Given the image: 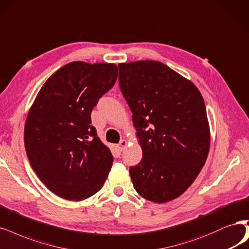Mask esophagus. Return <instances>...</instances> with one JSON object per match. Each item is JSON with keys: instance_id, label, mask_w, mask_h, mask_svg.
I'll use <instances>...</instances> for the list:
<instances>
[{"instance_id": "34e87169", "label": "esophagus", "mask_w": 249, "mask_h": 249, "mask_svg": "<svg viewBox=\"0 0 249 249\" xmlns=\"http://www.w3.org/2000/svg\"><path fill=\"white\" fill-rule=\"evenodd\" d=\"M126 145H127V141L126 140H122L121 142H119V144H118V149L121 150V151H123L126 147Z\"/></svg>"}]
</instances>
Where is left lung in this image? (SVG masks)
Returning <instances> with one entry per match:
<instances>
[{"label":"left lung","mask_w":249,"mask_h":249,"mask_svg":"<svg viewBox=\"0 0 249 249\" xmlns=\"http://www.w3.org/2000/svg\"><path fill=\"white\" fill-rule=\"evenodd\" d=\"M119 87L133 113L143 158L130 168L140 196L166 203L199 175L210 147L206 107L196 85L156 61L119 64Z\"/></svg>","instance_id":"8db88e82"}]
</instances>
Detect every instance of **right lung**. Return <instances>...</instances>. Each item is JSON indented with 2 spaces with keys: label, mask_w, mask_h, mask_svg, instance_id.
<instances>
[{
  "label": "right lung",
  "mask_w": 249,
  "mask_h": 249,
  "mask_svg": "<svg viewBox=\"0 0 249 249\" xmlns=\"http://www.w3.org/2000/svg\"><path fill=\"white\" fill-rule=\"evenodd\" d=\"M117 79L114 64L72 62L43 84L24 125V146L41 181L56 196L81 201L99 192L113 157L90 113Z\"/></svg>",
  "instance_id": "right-lung-1"
}]
</instances>
